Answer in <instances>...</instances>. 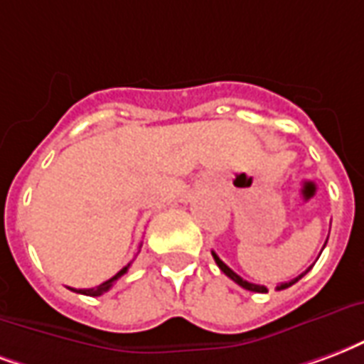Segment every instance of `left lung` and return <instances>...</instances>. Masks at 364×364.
Here are the masks:
<instances>
[{
    "label": "left lung",
    "mask_w": 364,
    "mask_h": 364,
    "mask_svg": "<svg viewBox=\"0 0 364 364\" xmlns=\"http://www.w3.org/2000/svg\"><path fill=\"white\" fill-rule=\"evenodd\" d=\"M212 257H214V260H216V264L220 266V270H222L223 274L228 276V278L233 279V282H235L237 285H241V287H245V289H249V291H255V293H266V291H268V289H266L264 285L250 284V282H247V279H243V278H241V276H237L235 272L231 270L230 266H228V264H225V262H222V260H220V257H218L216 252H212ZM309 270H311V268H309ZM309 270H305V272H303V274H299L297 278H293V279H289V282H284V284H279V285H278V291H279V289H287V287H291L293 284H297L299 279L303 278V276H305V274H306V272H309Z\"/></svg>",
    "instance_id": "8db88e82"
}]
</instances>
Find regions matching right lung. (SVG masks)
Returning a JSON list of instances; mask_svg holds the SVG:
<instances>
[{
  "instance_id": "add662e5",
  "label": "right lung",
  "mask_w": 364,
  "mask_h": 364,
  "mask_svg": "<svg viewBox=\"0 0 364 364\" xmlns=\"http://www.w3.org/2000/svg\"><path fill=\"white\" fill-rule=\"evenodd\" d=\"M129 266H131V264H127L125 268H121V270L115 274L114 278H109L107 282H104V284H100L98 287H90V289H73V291L82 293V295H90V297H100V295H104L106 291H109V287H112V285H114L115 282H117V279L123 276V274H127Z\"/></svg>"
}]
</instances>
